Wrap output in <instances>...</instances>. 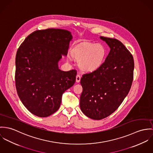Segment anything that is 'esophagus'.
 Masks as SVG:
<instances>
[{
  "label": "esophagus",
  "instance_id": "esophagus-1",
  "mask_svg": "<svg viewBox=\"0 0 153 153\" xmlns=\"http://www.w3.org/2000/svg\"><path fill=\"white\" fill-rule=\"evenodd\" d=\"M80 79H81V76H80L79 74H77V75L76 76V82H77V83H79L80 81Z\"/></svg>",
  "mask_w": 153,
  "mask_h": 153
}]
</instances>
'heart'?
I'll return each mask as SVG.
<instances>
[{"label":"heart","mask_w":153,"mask_h":153,"mask_svg":"<svg viewBox=\"0 0 153 153\" xmlns=\"http://www.w3.org/2000/svg\"><path fill=\"white\" fill-rule=\"evenodd\" d=\"M73 58L79 60V66L86 72H92L102 66L106 56V50L100 44L91 43H81L71 51ZM71 60L70 56H68Z\"/></svg>","instance_id":"1"}]
</instances>
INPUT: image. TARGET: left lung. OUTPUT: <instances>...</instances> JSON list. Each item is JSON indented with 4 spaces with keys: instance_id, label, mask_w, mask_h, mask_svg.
Listing matches in <instances>:
<instances>
[{
    "instance_id": "8db88e82",
    "label": "left lung",
    "mask_w": 153,
    "mask_h": 153,
    "mask_svg": "<svg viewBox=\"0 0 153 153\" xmlns=\"http://www.w3.org/2000/svg\"><path fill=\"white\" fill-rule=\"evenodd\" d=\"M100 39L108 45L110 52L100 68L85 73L80 80V107L93 120L104 119L118 108L131 88L134 67L132 54L120 41Z\"/></svg>"
}]
</instances>
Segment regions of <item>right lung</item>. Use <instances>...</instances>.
I'll list each match as a JSON object with an SVG mask.
<instances>
[{
    "mask_svg": "<svg viewBox=\"0 0 153 153\" xmlns=\"http://www.w3.org/2000/svg\"><path fill=\"white\" fill-rule=\"evenodd\" d=\"M71 33L60 29L36 30L19 46L16 56L15 84L17 94L32 114L46 117L60 107L63 93L73 86L77 71L58 67L66 56Z\"/></svg>",
    "mask_w": 153,
    "mask_h": 153,
    "instance_id": "1",
    "label": "right lung"
}]
</instances>
